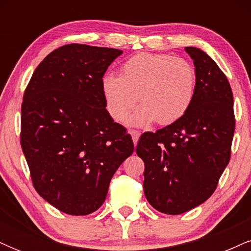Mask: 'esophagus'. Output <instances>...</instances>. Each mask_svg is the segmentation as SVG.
<instances>
[{
    "label": "esophagus",
    "mask_w": 251,
    "mask_h": 251,
    "mask_svg": "<svg viewBox=\"0 0 251 251\" xmlns=\"http://www.w3.org/2000/svg\"><path fill=\"white\" fill-rule=\"evenodd\" d=\"M129 134L132 135V139H133L134 146H137L138 139H139V137H140V133L138 131H129Z\"/></svg>",
    "instance_id": "obj_1"
}]
</instances>
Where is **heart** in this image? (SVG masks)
<instances>
[{
    "label": "heart",
    "instance_id": "b5f03b06",
    "mask_svg": "<svg viewBox=\"0 0 251 251\" xmlns=\"http://www.w3.org/2000/svg\"><path fill=\"white\" fill-rule=\"evenodd\" d=\"M196 88L194 66L169 54H137L123 63L120 75L101 77L106 108L116 122H123L137 101L142 105L128 119L133 126L177 122L191 107Z\"/></svg>",
    "mask_w": 251,
    "mask_h": 251
}]
</instances>
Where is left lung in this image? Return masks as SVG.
Listing matches in <instances>:
<instances>
[{"mask_svg":"<svg viewBox=\"0 0 251 251\" xmlns=\"http://www.w3.org/2000/svg\"><path fill=\"white\" fill-rule=\"evenodd\" d=\"M185 51L197 74L191 107L171 125L143 133L135 149L145 163L146 200L168 215L189 211L214 194L230 160L235 132L226 76L205 51L196 47Z\"/></svg>","mask_w":251,"mask_h":251,"instance_id":"1","label":"left lung"}]
</instances>
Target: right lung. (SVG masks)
Listing matches in <instances>:
<instances>
[{"instance_id":"add662e5","label":"right lung","mask_w":251,"mask_h":251,"mask_svg":"<svg viewBox=\"0 0 251 251\" xmlns=\"http://www.w3.org/2000/svg\"><path fill=\"white\" fill-rule=\"evenodd\" d=\"M123 51L66 45L36 67L21 108V146L34 188L68 215L94 212L134 146L106 109L101 77Z\"/></svg>"}]
</instances>
